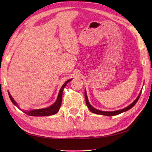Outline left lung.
<instances>
[{
	"mask_svg": "<svg viewBox=\"0 0 152 152\" xmlns=\"http://www.w3.org/2000/svg\"><path fill=\"white\" fill-rule=\"evenodd\" d=\"M141 95V92L140 93L139 95L138 96V97L137 98V99L135 100V101L131 104L129 106H128L127 107H126L124 109H121V110H116V111H113V112H104V111H101V110H99L96 109L95 108H93V106L89 104V102L88 101V96H87V94H86V92L85 91V98H86V104L87 106H88V108L89 109V110L91 111V112L94 113V114H101V115H108V116H112V115H118L121 114V113H123L124 112H126L129 110L131 109V108H133V106L136 104V103L137 102V101H138V99H139L140 96Z\"/></svg>",
	"mask_w": 152,
	"mask_h": 152,
	"instance_id": "left-lung-1",
	"label": "left lung"
}]
</instances>
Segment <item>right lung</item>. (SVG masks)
<instances>
[{
	"label": "right lung",
	"mask_w": 152,
	"mask_h": 152,
	"mask_svg": "<svg viewBox=\"0 0 152 152\" xmlns=\"http://www.w3.org/2000/svg\"><path fill=\"white\" fill-rule=\"evenodd\" d=\"M72 79L68 80V81H66L65 83H64L63 85V86L61 87V88L59 93V95H58V97L57 99V101H56V102H55L53 104L50 106V107H48L46 108L33 110L26 111L24 112L26 114H27L28 115H31V116H47V115H51L56 114V113L59 111V108L61 107V102H62V95H63V89L64 88V87H65L66 85L67 84V83L69 82ZM8 95L10 96V99L11 101L12 102L13 104H14L15 106H18V104L15 102L14 99L12 98V96H11L10 93L9 92H8Z\"/></svg>",
	"instance_id": "obj_1"
}]
</instances>
